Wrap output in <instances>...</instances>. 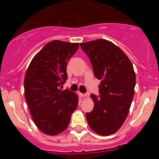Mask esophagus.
Wrapping results in <instances>:
<instances>
[{"label": "esophagus", "instance_id": "34e87169", "mask_svg": "<svg viewBox=\"0 0 159 159\" xmlns=\"http://www.w3.org/2000/svg\"><path fill=\"white\" fill-rule=\"evenodd\" d=\"M79 94H80V96H81V97H87V96H89V94H86V93H81V92H80Z\"/></svg>", "mask_w": 159, "mask_h": 159}]
</instances>
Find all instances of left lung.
Instances as JSON below:
<instances>
[{"instance_id": "left-lung-1", "label": "left lung", "mask_w": 159, "mask_h": 159, "mask_svg": "<svg viewBox=\"0 0 159 159\" xmlns=\"http://www.w3.org/2000/svg\"><path fill=\"white\" fill-rule=\"evenodd\" d=\"M94 75L102 80L99 96L91 94L94 108L86 113L89 125L101 135H110L126 119L134 97L135 74L129 57L111 41L98 39L81 43Z\"/></svg>"}]
</instances>
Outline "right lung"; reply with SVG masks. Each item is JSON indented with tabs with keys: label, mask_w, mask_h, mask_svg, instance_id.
Returning a JSON list of instances; mask_svg holds the SVG:
<instances>
[{
	"label": "right lung",
	"mask_w": 159,
	"mask_h": 159,
	"mask_svg": "<svg viewBox=\"0 0 159 159\" xmlns=\"http://www.w3.org/2000/svg\"><path fill=\"white\" fill-rule=\"evenodd\" d=\"M78 47V43H48L34 57L25 74V99L34 122L44 134L55 135L65 131L78 106V96L68 89H62L68 79V62Z\"/></svg>",
	"instance_id": "right-lung-1"
}]
</instances>
